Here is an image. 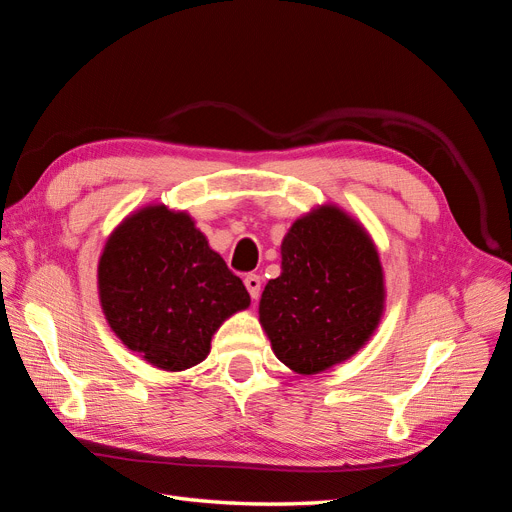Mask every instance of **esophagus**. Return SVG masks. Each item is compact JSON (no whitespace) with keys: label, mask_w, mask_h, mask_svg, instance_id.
<instances>
[{"label":"esophagus","mask_w":512,"mask_h":512,"mask_svg":"<svg viewBox=\"0 0 512 512\" xmlns=\"http://www.w3.org/2000/svg\"><path fill=\"white\" fill-rule=\"evenodd\" d=\"M245 288H247V292H250V297L256 301L258 297H260V286H262V280H260V275H256V273H250V275H245Z\"/></svg>","instance_id":"obj_1"}]
</instances>
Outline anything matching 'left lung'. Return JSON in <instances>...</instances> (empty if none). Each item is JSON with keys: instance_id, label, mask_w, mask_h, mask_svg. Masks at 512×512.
I'll return each mask as SVG.
<instances>
[{"instance_id": "obj_1", "label": "left lung", "mask_w": 512, "mask_h": 512, "mask_svg": "<svg viewBox=\"0 0 512 512\" xmlns=\"http://www.w3.org/2000/svg\"><path fill=\"white\" fill-rule=\"evenodd\" d=\"M384 273L367 230L335 205L294 222L282 275L269 280L260 324L286 367L314 376L359 352L384 312Z\"/></svg>"}]
</instances>
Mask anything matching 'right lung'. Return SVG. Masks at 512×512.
<instances>
[{"label":"right lung","instance_id":"add662e5","mask_svg":"<svg viewBox=\"0 0 512 512\" xmlns=\"http://www.w3.org/2000/svg\"><path fill=\"white\" fill-rule=\"evenodd\" d=\"M98 292L113 333L164 371L205 361L213 333L250 305L243 282L190 215L166 205L138 209L111 232Z\"/></svg>","mask_w":512,"mask_h":512}]
</instances>
